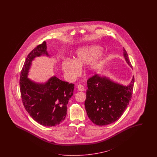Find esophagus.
<instances>
[{"label": "esophagus", "mask_w": 157, "mask_h": 157, "mask_svg": "<svg viewBox=\"0 0 157 157\" xmlns=\"http://www.w3.org/2000/svg\"><path fill=\"white\" fill-rule=\"evenodd\" d=\"M77 88H78V90L81 91H84V90H85L84 86L82 85H78V86H77Z\"/></svg>", "instance_id": "1"}]
</instances>
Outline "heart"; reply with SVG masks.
<instances>
[{
    "instance_id": "b5f03b06",
    "label": "heart",
    "mask_w": 157,
    "mask_h": 157,
    "mask_svg": "<svg viewBox=\"0 0 157 157\" xmlns=\"http://www.w3.org/2000/svg\"><path fill=\"white\" fill-rule=\"evenodd\" d=\"M101 52L98 46H90L81 48L76 52L75 59L67 58L62 62L63 71L67 78L74 80L81 74V67L90 63L89 70L91 71L95 70L99 66L98 57Z\"/></svg>"
}]
</instances>
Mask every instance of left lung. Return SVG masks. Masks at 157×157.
Here are the masks:
<instances>
[{
	"label": "left lung",
	"instance_id": "left-lung-1",
	"mask_svg": "<svg viewBox=\"0 0 157 157\" xmlns=\"http://www.w3.org/2000/svg\"><path fill=\"white\" fill-rule=\"evenodd\" d=\"M124 56L132 67L127 52L124 48ZM134 76L130 84L124 86L105 76L95 74L87 81L85 101L86 110L91 121L98 125L113 123L121 116L131 100Z\"/></svg>",
	"mask_w": 157,
	"mask_h": 157
}]
</instances>
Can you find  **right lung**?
Returning a JSON list of instances; mask_svg holds the SVG:
<instances>
[{
    "instance_id": "obj_1",
    "label": "right lung",
    "mask_w": 157,
    "mask_h": 157,
    "mask_svg": "<svg viewBox=\"0 0 157 157\" xmlns=\"http://www.w3.org/2000/svg\"><path fill=\"white\" fill-rule=\"evenodd\" d=\"M49 56L45 41L29 53L21 72L19 85L24 107L38 123L47 127L61 123L67 114V105L73 95L74 85L62 81L56 76L44 84L33 82L28 78L32 62L41 55Z\"/></svg>"
}]
</instances>
